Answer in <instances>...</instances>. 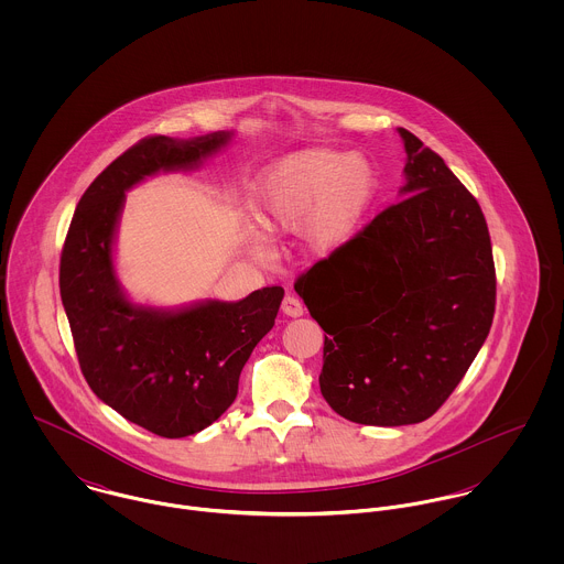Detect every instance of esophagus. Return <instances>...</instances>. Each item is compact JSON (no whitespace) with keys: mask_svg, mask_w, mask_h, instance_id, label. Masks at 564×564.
Listing matches in <instances>:
<instances>
[{"mask_svg":"<svg viewBox=\"0 0 564 564\" xmlns=\"http://www.w3.org/2000/svg\"><path fill=\"white\" fill-rule=\"evenodd\" d=\"M282 313L286 317H302L304 315V304L295 295H286L282 302Z\"/></svg>","mask_w":564,"mask_h":564,"instance_id":"obj_1","label":"esophagus"}]
</instances>
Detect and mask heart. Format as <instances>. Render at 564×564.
I'll list each match as a JSON object with an SVG mask.
<instances>
[{
  "label": "heart",
  "mask_w": 564,
  "mask_h": 564,
  "mask_svg": "<svg viewBox=\"0 0 564 564\" xmlns=\"http://www.w3.org/2000/svg\"><path fill=\"white\" fill-rule=\"evenodd\" d=\"M380 191L373 162L334 150H304L269 166L258 182V221L269 232L300 226L313 253H329L347 241Z\"/></svg>",
  "instance_id": "b5f03b06"
}]
</instances>
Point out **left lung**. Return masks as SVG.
<instances>
[{
  "instance_id": "obj_1",
  "label": "left lung",
  "mask_w": 564,
  "mask_h": 564,
  "mask_svg": "<svg viewBox=\"0 0 564 564\" xmlns=\"http://www.w3.org/2000/svg\"><path fill=\"white\" fill-rule=\"evenodd\" d=\"M402 202L295 280L325 332L322 395L362 425L430 419L465 378L495 315V262L478 199L400 128Z\"/></svg>"
}]
</instances>
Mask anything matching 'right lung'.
Segmentation results:
<instances>
[{
	"label": "right lung",
	"instance_id": "add662e5",
	"mask_svg": "<svg viewBox=\"0 0 564 564\" xmlns=\"http://www.w3.org/2000/svg\"><path fill=\"white\" fill-rule=\"evenodd\" d=\"M228 141L230 132H215L134 143L84 191L61 253V297L84 380L101 402L164 438L191 436L232 405L284 289L264 286L235 304L208 302L175 315L139 308L117 286L112 232L126 188L161 169L195 164Z\"/></svg>",
	"mask_w": 564,
	"mask_h": 564
}]
</instances>
